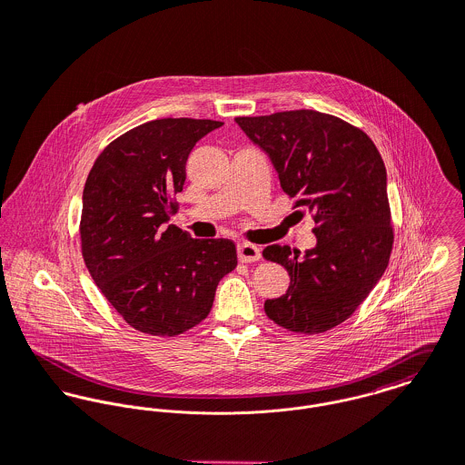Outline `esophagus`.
Segmentation results:
<instances>
[{
    "mask_svg": "<svg viewBox=\"0 0 465 465\" xmlns=\"http://www.w3.org/2000/svg\"><path fill=\"white\" fill-rule=\"evenodd\" d=\"M237 253H239L241 262L250 263V262H257L260 258V248H257L255 244H250V242H242V244H239Z\"/></svg>",
    "mask_w": 465,
    "mask_h": 465,
    "instance_id": "34e87169",
    "label": "esophagus"
}]
</instances>
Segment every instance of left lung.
<instances>
[{
    "label": "left lung",
    "instance_id": "left-lung-1",
    "mask_svg": "<svg viewBox=\"0 0 465 465\" xmlns=\"http://www.w3.org/2000/svg\"><path fill=\"white\" fill-rule=\"evenodd\" d=\"M274 165L298 212H310L317 237L303 257L272 244L263 258L282 263L291 285L263 310L294 333H324L344 322L389 265L394 242L387 171L361 128L317 110L235 117Z\"/></svg>",
    "mask_w": 465,
    "mask_h": 465
}]
</instances>
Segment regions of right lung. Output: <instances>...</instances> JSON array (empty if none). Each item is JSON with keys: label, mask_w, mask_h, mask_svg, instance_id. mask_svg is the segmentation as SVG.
I'll return each instance as SVG.
<instances>
[{"label": "right lung", "mask_w": 465, "mask_h": 465, "mask_svg": "<svg viewBox=\"0 0 465 465\" xmlns=\"http://www.w3.org/2000/svg\"><path fill=\"white\" fill-rule=\"evenodd\" d=\"M221 121L165 117L139 124L96 158L80 219L84 262L104 298L137 331L174 337L208 315L221 278L237 267L230 239H193L167 224L185 163Z\"/></svg>", "instance_id": "right-lung-1"}]
</instances>
